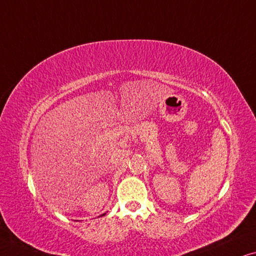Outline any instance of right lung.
<instances>
[{
	"label": "right lung",
	"instance_id": "add662e5",
	"mask_svg": "<svg viewBox=\"0 0 256 256\" xmlns=\"http://www.w3.org/2000/svg\"><path fill=\"white\" fill-rule=\"evenodd\" d=\"M104 214H102V216H104Z\"/></svg>",
	"mask_w": 256,
	"mask_h": 256
}]
</instances>
